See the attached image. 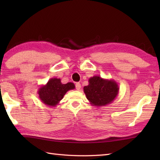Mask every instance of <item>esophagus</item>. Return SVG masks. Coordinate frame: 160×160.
<instances>
[{
    "label": "esophagus",
    "instance_id": "obj_1",
    "mask_svg": "<svg viewBox=\"0 0 160 160\" xmlns=\"http://www.w3.org/2000/svg\"><path fill=\"white\" fill-rule=\"evenodd\" d=\"M80 88H81V84H80L79 82H77V83L76 84V89L77 90H80Z\"/></svg>",
    "mask_w": 160,
    "mask_h": 160
}]
</instances>
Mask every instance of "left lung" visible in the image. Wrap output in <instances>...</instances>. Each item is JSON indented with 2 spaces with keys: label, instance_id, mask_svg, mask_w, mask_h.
I'll return each instance as SVG.
<instances>
[{
  "label": "left lung",
  "instance_id": "8db88e82",
  "mask_svg": "<svg viewBox=\"0 0 160 160\" xmlns=\"http://www.w3.org/2000/svg\"><path fill=\"white\" fill-rule=\"evenodd\" d=\"M119 89L115 80L94 76L89 79V84L84 87V92L91 104L100 107L111 104L118 96Z\"/></svg>",
  "mask_w": 160,
  "mask_h": 160
}]
</instances>
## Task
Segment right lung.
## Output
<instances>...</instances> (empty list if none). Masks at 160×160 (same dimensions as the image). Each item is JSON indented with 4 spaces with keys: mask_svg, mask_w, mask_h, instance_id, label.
Here are the masks:
<instances>
[{
    "mask_svg": "<svg viewBox=\"0 0 160 160\" xmlns=\"http://www.w3.org/2000/svg\"><path fill=\"white\" fill-rule=\"evenodd\" d=\"M75 87L73 82L62 84L60 78H53L39 88L38 94L42 103L49 107H56L67 91L74 89Z\"/></svg>",
    "mask_w": 160,
    "mask_h": 160,
    "instance_id": "add662e5",
    "label": "right lung"
}]
</instances>
